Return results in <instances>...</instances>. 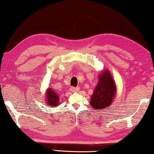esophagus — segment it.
Wrapping results in <instances>:
<instances>
[{"label":"esophagus","mask_w":154,"mask_h":154,"mask_svg":"<svg viewBox=\"0 0 154 154\" xmlns=\"http://www.w3.org/2000/svg\"><path fill=\"white\" fill-rule=\"evenodd\" d=\"M80 90L79 88H75V87H71L70 88V90L72 92H79V90Z\"/></svg>","instance_id":"obj_1"}]
</instances>
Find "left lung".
I'll list each match as a JSON object with an SVG mask.
<instances>
[{"label": "left lung", "mask_w": 154, "mask_h": 154, "mask_svg": "<svg viewBox=\"0 0 154 154\" xmlns=\"http://www.w3.org/2000/svg\"><path fill=\"white\" fill-rule=\"evenodd\" d=\"M116 92V86L110 72L102 71L99 75L98 84L90 99V104L95 109H106L112 103Z\"/></svg>", "instance_id": "1"}]
</instances>
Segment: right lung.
<instances>
[{
  "label": "right lung",
  "instance_id": "add662e5",
  "mask_svg": "<svg viewBox=\"0 0 154 154\" xmlns=\"http://www.w3.org/2000/svg\"><path fill=\"white\" fill-rule=\"evenodd\" d=\"M46 102L47 104L51 107H56L59 104V100L60 97L58 94L56 93L54 90L51 88H48L47 92H46Z\"/></svg>",
  "mask_w": 154,
  "mask_h": 154
}]
</instances>
